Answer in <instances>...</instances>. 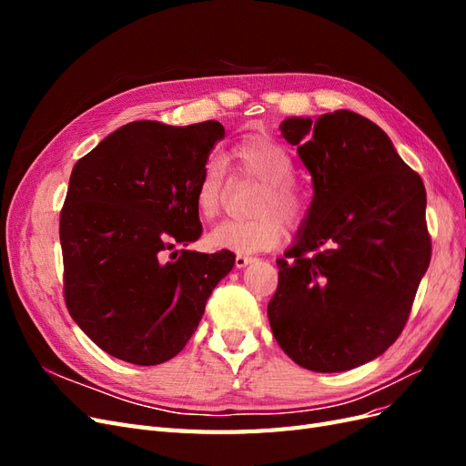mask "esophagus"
I'll list each match as a JSON object with an SVG mask.
<instances>
[{"label": "esophagus", "instance_id": "obj_1", "mask_svg": "<svg viewBox=\"0 0 466 466\" xmlns=\"http://www.w3.org/2000/svg\"><path fill=\"white\" fill-rule=\"evenodd\" d=\"M250 262H255V258L247 257V255H237V257H235V266H237V268H245V266H248Z\"/></svg>", "mask_w": 466, "mask_h": 466}]
</instances>
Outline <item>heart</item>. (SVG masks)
<instances>
[{
  "instance_id": "obj_1",
  "label": "heart",
  "mask_w": 466,
  "mask_h": 466,
  "mask_svg": "<svg viewBox=\"0 0 466 466\" xmlns=\"http://www.w3.org/2000/svg\"><path fill=\"white\" fill-rule=\"evenodd\" d=\"M229 159L235 171L260 180L252 209L258 216L248 219H225L208 235V243L219 250L252 255L279 243L284 223L298 225L305 216V196L289 178L293 161L284 146L266 134H252L231 147ZM223 167L211 159L206 163L198 187L194 192L196 208L206 219L216 218L223 200ZM282 218H279V216Z\"/></svg>"
}]
</instances>
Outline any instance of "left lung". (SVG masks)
<instances>
[{
    "label": "left lung",
    "instance_id": "obj_1",
    "mask_svg": "<svg viewBox=\"0 0 466 466\" xmlns=\"http://www.w3.org/2000/svg\"><path fill=\"white\" fill-rule=\"evenodd\" d=\"M279 130L315 194L276 260L268 320L301 368L354 370L400 336L430 266L424 182L375 122L351 110L286 118Z\"/></svg>",
    "mask_w": 466,
    "mask_h": 466
}]
</instances>
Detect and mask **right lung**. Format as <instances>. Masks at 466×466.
<instances>
[{"mask_svg": "<svg viewBox=\"0 0 466 466\" xmlns=\"http://www.w3.org/2000/svg\"><path fill=\"white\" fill-rule=\"evenodd\" d=\"M223 136L216 120H137L76 163L60 214L64 299L112 358L136 365L175 358L231 272V250L167 257L202 235L194 192Z\"/></svg>", "mask_w": 466, "mask_h": 466, "instance_id": "right-lung-1", "label": "right lung"}]
</instances>
